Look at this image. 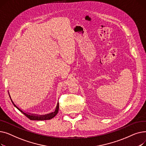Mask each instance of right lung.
<instances>
[{
	"label": "right lung",
	"mask_w": 146,
	"mask_h": 146,
	"mask_svg": "<svg viewBox=\"0 0 146 146\" xmlns=\"http://www.w3.org/2000/svg\"><path fill=\"white\" fill-rule=\"evenodd\" d=\"M9 96H10V98H11V101H12L13 104L14 105V106H15V107H16V108H17L18 110H19L23 114H24L25 115L27 118H29V119H31V120L42 121V120L51 119H52V118L54 117L57 114L58 112L59 104H58V103H57V106H56V110H55L54 112H51V113H48V114H46V115H36V114H33V113H26V112L23 111L22 110L19 109V108H18V107L16 105H15V104H14V102H13V101H12V99H11V97L10 95H9Z\"/></svg>",
	"instance_id": "right-lung-1"
}]
</instances>
